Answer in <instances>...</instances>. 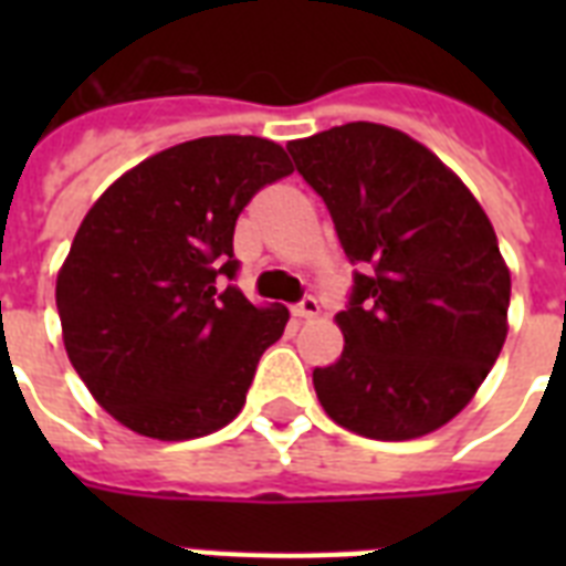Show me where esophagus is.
Wrapping results in <instances>:
<instances>
[{"label": "esophagus", "instance_id": "obj_1", "mask_svg": "<svg viewBox=\"0 0 566 566\" xmlns=\"http://www.w3.org/2000/svg\"><path fill=\"white\" fill-rule=\"evenodd\" d=\"M319 314V302L314 300V296H305V300L300 302V305H293V317L300 319H314Z\"/></svg>", "mask_w": 566, "mask_h": 566}]
</instances>
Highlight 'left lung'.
I'll return each instance as SVG.
<instances>
[{
	"label": "left lung",
	"instance_id": "obj_1",
	"mask_svg": "<svg viewBox=\"0 0 566 566\" xmlns=\"http://www.w3.org/2000/svg\"><path fill=\"white\" fill-rule=\"evenodd\" d=\"M355 273L344 353L314 370L323 411L373 440H411L467 408L509 335L511 273L467 185L399 128L346 123L291 140Z\"/></svg>",
	"mask_w": 566,
	"mask_h": 566
}]
</instances>
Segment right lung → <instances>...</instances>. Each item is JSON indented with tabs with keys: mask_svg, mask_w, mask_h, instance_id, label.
Wrapping results in <instances>:
<instances>
[{
	"mask_svg": "<svg viewBox=\"0 0 566 566\" xmlns=\"http://www.w3.org/2000/svg\"><path fill=\"white\" fill-rule=\"evenodd\" d=\"M291 172L273 140L199 137L140 161L93 202L57 270V317L70 364L126 429L190 440L240 413L291 314L220 279L238 273L243 205Z\"/></svg>",
	"mask_w": 566,
	"mask_h": 566,
	"instance_id": "obj_1",
	"label": "right lung"
}]
</instances>
